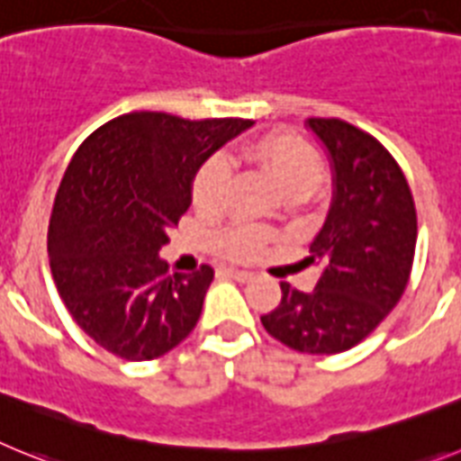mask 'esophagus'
Returning a JSON list of instances; mask_svg holds the SVG:
<instances>
[{
	"mask_svg": "<svg viewBox=\"0 0 461 461\" xmlns=\"http://www.w3.org/2000/svg\"><path fill=\"white\" fill-rule=\"evenodd\" d=\"M220 274H225L227 278H234L239 283H248V280L253 278L250 271H243V269H231V267H225V269H220Z\"/></svg>",
	"mask_w": 461,
	"mask_h": 461,
	"instance_id": "esophagus-1",
	"label": "esophagus"
}]
</instances>
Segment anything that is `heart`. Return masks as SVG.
Here are the masks:
<instances>
[{
  "label": "heart",
  "instance_id": "1",
  "mask_svg": "<svg viewBox=\"0 0 461 461\" xmlns=\"http://www.w3.org/2000/svg\"><path fill=\"white\" fill-rule=\"evenodd\" d=\"M241 158L262 171L276 190L290 202L313 197L325 183V162L315 146L290 131L255 136L241 148ZM227 187V169L220 159H206L194 171L190 185L192 206L202 213L218 211ZM271 234L259 227L234 225L213 236V248L231 259H250L267 246Z\"/></svg>",
  "mask_w": 461,
  "mask_h": 461
}]
</instances>
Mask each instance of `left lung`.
Masks as SVG:
<instances>
[{
    "label": "left lung",
    "mask_w": 461,
    "mask_h": 461,
    "mask_svg": "<svg viewBox=\"0 0 461 461\" xmlns=\"http://www.w3.org/2000/svg\"><path fill=\"white\" fill-rule=\"evenodd\" d=\"M308 127L334 162V202L306 258L322 276L313 292L280 283V303L262 325L292 350L334 355L366 339L402 299L418 213L402 167L375 136L339 118Z\"/></svg>",
    "instance_id": "left-lung-1"
}]
</instances>
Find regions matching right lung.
<instances>
[{
    "instance_id": "obj_1",
    "label": "right lung",
    "mask_w": 461,
    "mask_h": 461,
    "mask_svg": "<svg viewBox=\"0 0 461 461\" xmlns=\"http://www.w3.org/2000/svg\"><path fill=\"white\" fill-rule=\"evenodd\" d=\"M250 125L134 111L78 146L55 194L48 258L67 311L104 350L146 362L194 330L213 269L171 274L158 253L199 164Z\"/></svg>"
}]
</instances>
